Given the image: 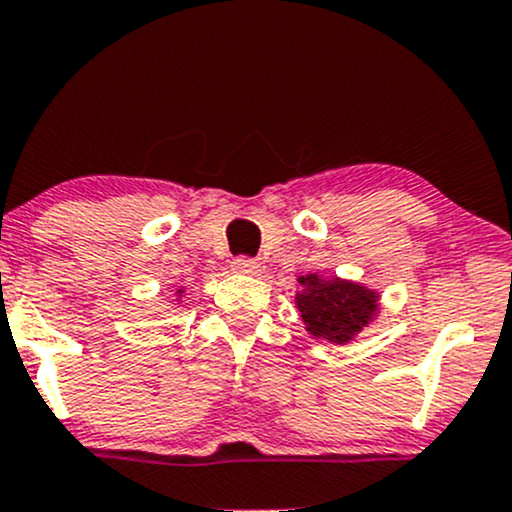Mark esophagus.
<instances>
[{"label": "esophagus", "instance_id": "obj_1", "mask_svg": "<svg viewBox=\"0 0 512 512\" xmlns=\"http://www.w3.org/2000/svg\"><path fill=\"white\" fill-rule=\"evenodd\" d=\"M231 269L233 272H240V274H257L260 272V262L252 260L248 255H240V257H233L231 260Z\"/></svg>", "mask_w": 512, "mask_h": 512}]
</instances>
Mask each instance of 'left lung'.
<instances>
[{"instance_id": "1", "label": "left lung", "mask_w": 512, "mask_h": 512, "mask_svg": "<svg viewBox=\"0 0 512 512\" xmlns=\"http://www.w3.org/2000/svg\"><path fill=\"white\" fill-rule=\"evenodd\" d=\"M303 291L298 293V310L308 330L317 339L346 344L373 320L378 310V293L366 286L342 279H320L308 274L298 279Z\"/></svg>"}]
</instances>
